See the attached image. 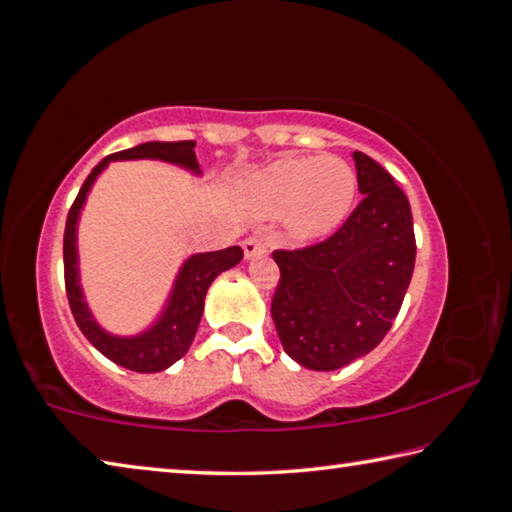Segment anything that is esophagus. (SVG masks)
<instances>
[{"label": "esophagus", "mask_w": 512, "mask_h": 512, "mask_svg": "<svg viewBox=\"0 0 512 512\" xmlns=\"http://www.w3.org/2000/svg\"><path fill=\"white\" fill-rule=\"evenodd\" d=\"M244 255H246V259H255V257L266 255V241L257 235L248 237L244 241Z\"/></svg>", "instance_id": "obj_1"}]
</instances>
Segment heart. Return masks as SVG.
<instances>
[{"label":"heart","instance_id":"heart-1","mask_svg":"<svg viewBox=\"0 0 512 512\" xmlns=\"http://www.w3.org/2000/svg\"><path fill=\"white\" fill-rule=\"evenodd\" d=\"M359 189L357 171L339 155L284 158L255 171L244 198L257 214H282L287 235L311 244L332 235L348 219Z\"/></svg>","mask_w":512,"mask_h":512}]
</instances>
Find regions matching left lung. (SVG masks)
I'll return each mask as SVG.
<instances>
[{
  "label": "left lung",
  "instance_id": "left-lung-1",
  "mask_svg": "<svg viewBox=\"0 0 512 512\" xmlns=\"http://www.w3.org/2000/svg\"><path fill=\"white\" fill-rule=\"evenodd\" d=\"M352 158L363 201L348 221L320 244L273 253V323L284 352L309 370H339L375 350L415 266L409 198L366 153Z\"/></svg>",
  "mask_w": 512,
  "mask_h": 512
}]
</instances>
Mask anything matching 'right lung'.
Listing matches in <instances>:
<instances>
[{
	"instance_id": "1",
	"label": "right lung",
	"mask_w": 512,
	"mask_h": 512,
	"mask_svg": "<svg viewBox=\"0 0 512 512\" xmlns=\"http://www.w3.org/2000/svg\"><path fill=\"white\" fill-rule=\"evenodd\" d=\"M117 160H160L178 164V167L201 176V167H198L196 160V142H146L140 146H133V149L112 153L108 158H103L97 167L92 169L90 176L85 178L81 192L76 196L65 223V291L76 325L81 327L85 339H88L103 357L115 361L117 366L135 372H160L185 357L189 345H192L196 336L198 323H201L207 289H210L216 275L237 266L241 259H244V250L239 246H230L225 250H214V253H196L192 257H187L176 275V282H173L167 305H164L162 314L149 329H144V332L135 336H117L106 332V329L97 323V318L92 316L88 302H85L83 296L76 228H79V216L94 180L99 178V173L106 169L110 162Z\"/></svg>"
}]
</instances>
